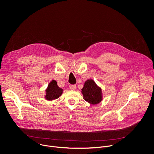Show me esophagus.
I'll use <instances>...</instances> for the list:
<instances>
[{"label":"esophagus","mask_w":154,"mask_h":154,"mask_svg":"<svg viewBox=\"0 0 154 154\" xmlns=\"http://www.w3.org/2000/svg\"><path fill=\"white\" fill-rule=\"evenodd\" d=\"M69 88L72 90H75L76 89V85H70Z\"/></svg>","instance_id":"34e87169"}]
</instances>
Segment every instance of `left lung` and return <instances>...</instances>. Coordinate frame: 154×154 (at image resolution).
<instances>
[{
	"mask_svg": "<svg viewBox=\"0 0 154 154\" xmlns=\"http://www.w3.org/2000/svg\"><path fill=\"white\" fill-rule=\"evenodd\" d=\"M84 100L91 104H97L102 100L101 89L98 87L92 79H88L82 89Z\"/></svg>",
	"mask_w": 154,
	"mask_h": 154,
	"instance_id": "1",
	"label": "left lung"
}]
</instances>
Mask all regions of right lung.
<instances>
[{"label": "right lung", "mask_w": 154, "mask_h": 154, "mask_svg": "<svg viewBox=\"0 0 154 154\" xmlns=\"http://www.w3.org/2000/svg\"><path fill=\"white\" fill-rule=\"evenodd\" d=\"M63 89L59 88L57 84V82L53 80L48 85L46 89L45 98L47 100H53L58 98L62 94Z\"/></svg>", "instance_id": "obj_1"}]
</instances>
